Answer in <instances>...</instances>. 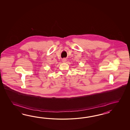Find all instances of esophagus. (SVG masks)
<instances>
[{
  "label": "esophagus",
  "instance_id": "1",
  "mask_svg": "<svg viewBox=\"0 0 130 130\" xmlns=\"http://www.w3.org/2000/svg\"><path fill=\"white\" fill-rule=\"evenodd\" d=\"M62 62H65L66 61V59H62Z\"/></svg>",
  "mask_w": 130,
  "mask_h": 130
}]
</instances>
